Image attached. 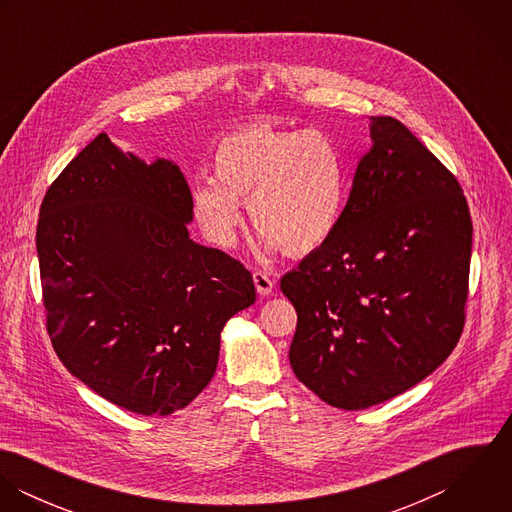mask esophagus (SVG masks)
I'll return each mask as SVG.
<instances>
[{"label":"esophagus","instance_id":"34e87169","mask_svg":"<svg viewBox=\"0 0 512 512\" xmlns=\"http://www.w3.org/2000/svg\"><path fill=\"white\" fill-rule=\"evenodd\" d=\"M254 286H256V290L260 295H270V293L274 292V288H276V282L266 274V272H262V270H256L254 272Z\"/></svg>","mask_w":512,"mask_h":512}]
</instances>
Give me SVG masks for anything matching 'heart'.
<instances>
[{"label":"heart","mask_w":512,"mask_h":512,"mask_svg":"<svg viewBox=\"0 0 512 512\" xmlns=\"http://www.w3.org/2000/svg\"><path fill=\"white\" fill-rule=\"evenodd\" d=\"M209 183L191 189V207L207 240L236 244L240 205L270 250L303 258L337 234L347 203V169L339 146L319 130L246 124L211 151Z\"/></svg>","instance_id":"b5f03b06"}]
</instances>
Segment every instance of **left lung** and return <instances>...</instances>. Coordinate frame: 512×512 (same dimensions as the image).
<instances>
[{"label": "left lung", "mask_w": 512, "mask_h": 512, "mask_svg": "<svg viewBox=\"0 0 512 512\" xmlns=\"http://www.w3.org/2000/svg\"><path fill=\"white\" fill-rule=\"evenodd\" d=\"M331 242L280 288L297 311L295 376L323 402L390 400L455 349L473 224L455 175L402 122L376 116Z\"/></svg>", "instance_id": "obj_1"}]
</instances>
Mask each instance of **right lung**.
Returning a JSON list of instances; mask_svg holds the SVG:
<instances>
[{
  "instance_id": "1",
  "label": "right lung",
  "mask_w": 512,
  "mask_h": 512,
  "mask_svg": "<svg viewBox=\"0 0 512 512\" xmlns=\"http://www.w3.org/2000/svg\"><path fill=\"white\" fill-rule=\"evenodd\" d=\"M181 169L98 134L51 183L37 222L43 305L67 370L142 416L191 404L219 363L220 331L256 301L252 274L189 238Z\"/></svg>"
}]
</instances>
